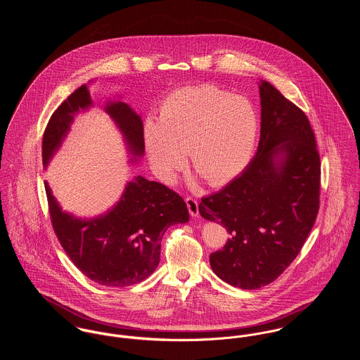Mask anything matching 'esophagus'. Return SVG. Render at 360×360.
Listing matches in <instances>:
<instances>
[{"instance_id":"esophagus-1","label":"esophagus","mask_w":360,"mask_h":360,"mask_svg":"<svg viewBox=\"0 0 360 360\" xmlns=\"http://www.w3.org/2000/svg\"><path fill=\"white\" fill-rule=\"evenodd\" d=\"M186 204H187V207H188V212H190V214L191 216H198L200 214V207H198V201L195 200V198H193V197H187L186 198Z\"/></svg>"}]
</instances>
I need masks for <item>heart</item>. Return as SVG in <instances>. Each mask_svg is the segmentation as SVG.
<instances>
[{
  "mask_svg": "<svg viewBox=\"0 0 360 360\" xmlns=\"http://www.w3.org/2000/svg\"><path fill=\"white\" fill-rule=\"evenodd\" d=\"M252 103L212 84L176 90L160 106L159 122L144 123V144L155 173L172 181L190 151L193 169L209 186L237 177L257 146Z\"/></svg>",
  "mask_w": 360,
  "mask_h": 360,
  "instance_id": "heart-1",
  "label": "heart"
}]
</instances>
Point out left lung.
Instances as JSON below:
<instances>
[{"instance_id": "obj_1", "label": "left lung", "mask_w": 360, "mask_h": 360, "mask_svg": "<svg viewBox=\"0 0 360 360\" xmlns=\"http://www.w3.org/2000/svg\"><path fill=\"white\" fill-rule=\"evenodd\" d=\"M260 140L247 169L201 200L200 213L230 238L210 266L233 287L273 283L301 252L320 204V155L308 116L262 82Z\"/></svg>"}]
</instances>
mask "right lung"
Segmentation results:
<instances>
[{
	"label": "right lung",
	"instance_id": "right-lung-1",
	"mask_svg": "<svg viewBox=\"0 0 360 360\" xmlns=\"http://www.w3.org/2000/svg\"><path fill=\"white\" fill-rule=\"evenodd\" d=\"M91 106L86 86L79 87L52 113L43 136V163L66 137L75 113ZM105 110L123 133L134 156L144 153L141 117L120 101L108 103ZM46 184L52 229L75 266L90 280L105 287H127L153 274L160 259L165 231L188 221L184 200L165 184L137 176L126 186L120 201L106 214L80 220L60 210Z\"/></svg>",
	"mask_w": 360,
	"mask_h": 360
}]
</instances>
